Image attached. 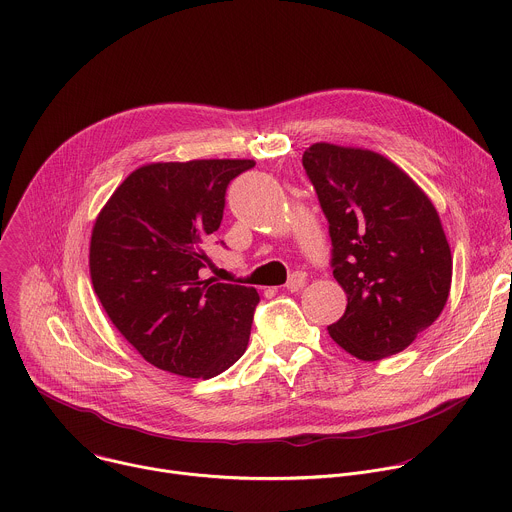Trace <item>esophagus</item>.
Wrapping results in <instances>:
<instances>
[{"instance_id":"34e87169","label":"esophagus","mask_w":512,"mask_h":512,"mask_svg":"<svg viewBox=\"0 0 512 512\" xmlns=\"http://www.w3.org/2000/svg\"><path fill=\"white\" fill-rule=\"evenodd\" d=\"M305 281H307V277H305V273H295V275H291V279L287 281V291H291V293H295V291H299V289H303V285H305Z\"/></svg>"}]
</instances>
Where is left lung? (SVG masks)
Instances as JSON below:
<instances>
[{"label": "left lung", "instance_id": "8db88e82", "mask_svg": "<svg viewBox=\"0 0 512 512\" xmlns=\"http://www.w3.org/2000/svg\"><path fill=\"white\" fill-rule=\"evenodd\" d=\"M305 171L329 219L333 275L347 295L331 339L361 361L405 351L443 313L453 255L429 195L371 149L313 143Z\"/></svg>", "mask_w": 512, "mask_h": 512}]
</instances>
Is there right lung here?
Segmentation results:
<instances>
[{"label": "right lung", "mask_w": 512, "mask_h": 512, "mask_svg": "<svg viewBox=\"0 0 512 512\" xmlns=\"http://www.w3.org/2000/svg\"><path fill=\"white\" fill-rule=\"evenodd\" d=\"M253 159L157 161L131 171L89 241L93 291L115 329L153 367L191 379L227 371L247 349L259 293L203 281L205 241L225 189Z\"/></svg>", "instance_id": "right-lung-1"}]
</instances>
